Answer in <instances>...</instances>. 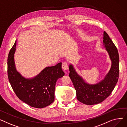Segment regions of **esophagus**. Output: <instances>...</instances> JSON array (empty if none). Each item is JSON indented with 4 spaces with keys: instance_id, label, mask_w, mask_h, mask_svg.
<instances>
[{
    "instance_id": "obj_1",
    "label": "esophagus",
    "mask_w": 127,
    "mask_h": 127,
    "mask_svg": "<svg viewBox=\"0 0 127 127\" xmlns=\"http://www.w3.org/2000/svg\"><path fill=\"white\" fill-rule=\"evenodd\" d=\"M62 67L64 70H67L68 69V65L67 63L66 62H64L62 63Z\"/></svg>"
}]
</instances>
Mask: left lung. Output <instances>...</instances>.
<instances>
[{"label": "left lung", "instance_id": "1", "mask_svg": "<svg viewBox=\"0 0 127 127\" xmlns=\"http://www.w3.org/2000/svg\"><path fill=\"white\" fill-rule=\"evenodd\" d=\"M103 46L111 61V68L104 78L95 84H90L79 75L71 63L69 74L76 91L77 98L85 104L100 103L109 97L118 81L119 76V55L117 49L109 35L103 32Z\"/></svg>", "mask_w": 127, "mask_h": 127}]
</instances>
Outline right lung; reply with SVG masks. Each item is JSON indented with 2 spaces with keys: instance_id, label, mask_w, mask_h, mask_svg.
Instances as JSON below:
<instances>
[{
  "instance_id": "1",
  "label": "right lung",
  "mask_w": 127,
  "mask_h": 127,
  "mask_svg": "<svg viewBox=\"0 0 127 127\" xmlns=\"http://www.w3.org/2000/svg\"><path fill=\"white\" fill-rule=\"evenodd\" d=\"M16 40L8 58V75L12 88L19 99L25 103L36 108H45L54 101L56 82L65 75L62 63L46 67L34 77L25 78L16 68Z\"/></svg>"
}]
</instances>
